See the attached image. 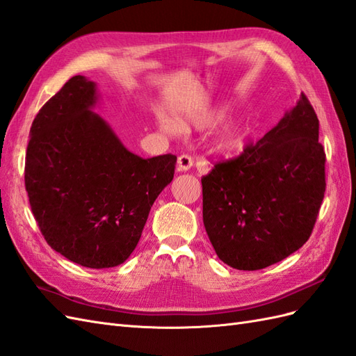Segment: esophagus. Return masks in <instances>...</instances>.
<instances>
[{
    "label": "esophagus",
    "instance_id": "obj_1",
    "mask_svg": "<svg viewBox=\"0 0 356 356\" xmlns=\"http://www.w3.org/2000/svg\"><path fill=\"white\" fill-rule=\"evenodd\" d=\"M193 158L189 156V154H180L179 159H177V171H188L193 167Z\"/></svg>",
    "mask_w": 356,
    "mask_h": 356
}]
</instances>
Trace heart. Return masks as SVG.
Wrapping results in <instances>:
<instances>
[{
    "label": "heart",
    "instance_id": "1",
    "mask_svg": "<svg viewBox=\"0 0 356 356\" xmlns=\"http://www.w3.org/2000/svg\"><path fill=\"white\" fill-rule=\"evenodd\" d=\"M224 117V113L221 109H213V111H206L200 113L191 117V123L198 126V127H211L221 122ZM181 129H188L189 122L180 120ZM243 145V132L239 126L236 124H227L224 129L218 134L213 147L218 153L224 154V156H233V154L238 153Z\"/></svg>",
    "mask_w": 356,
    "mask_h": 356
}]
</instances>
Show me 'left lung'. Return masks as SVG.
Masks as SVG:
<instances>
[{
	"instance_id": "8db88e82",
	"label": "left lung",
	"mask_w": 356,
	"mask_h": 356,
	"mask_svg": "<svg viewBox=\"0 0 356 356\" xmlns=\"http://www.w3.org/2000/svg\"><path fill=\"white\" fill-rule=\"evenodd\" d=\"M325 161L318 118L302 93L263 138L216 162L202 185L203 222L218 257L257 270L302 247L323 202Z\"/></svg>"
}]
</instances>
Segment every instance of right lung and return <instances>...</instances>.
<instances>
[{"label": "right lung", "mask_w": 356, "mask_h": 356, "mask_svg": "<svg viewBox=\"0 0 356 356\" xmlns=\"http://www.w3.org/2000/svg\"><path fill=\"white\" fill-rule=\"evenodd\" d=\"M96 100V84L76 75L40 108L26 147L25 189L49 247L102 269L131 256L177 158L144 159L127 150L91 111Z\"/></svg>", "instance_id": "right-lung-1"}]
</instances>
